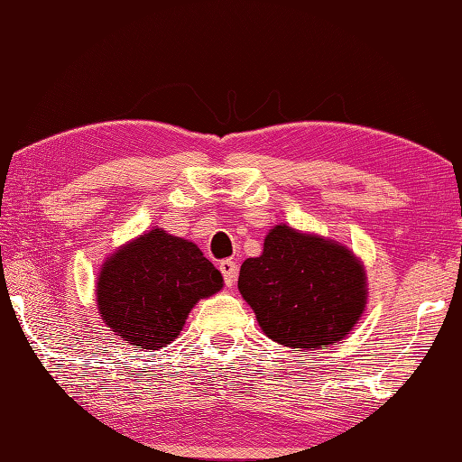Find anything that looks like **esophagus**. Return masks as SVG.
Returning a JSON list of instances; mask_svg holds the SVG:
<instances>
[{"mask_svg":"<svg viewBox=\"0 0 462 462\" xmlns=\"http://www.w3.org/2000/svg\"><path fill=\"white\" fill-rule=\"evenodd\" d=\"M218 268H220V273H222V276H224L226 286L232 288L234 284H236V278H238V266H236V262L222 260Z\"/></svg>","mask_w":462,"mask_h":462,"instance_id":"obj_1","label":"esophagus"}]
</instances>
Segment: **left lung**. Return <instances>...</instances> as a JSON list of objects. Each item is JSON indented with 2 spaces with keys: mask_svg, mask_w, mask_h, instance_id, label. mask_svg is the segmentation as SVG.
Returning a JSON list of instances; mask_svg holds the SVG:
<instances>
[{
  "mask_svg": "<svg viewBox=\"0 0 462 462\" xmlns=\"http://www.w3.org/2000/svg\"><path fill=\"white\" fill-rule=\"evenodd\" d=\"M238 291L278 345L320 350L346 338L366 310L363 260L345 244L276 224L256 258L240 266Z\"/></svg>",
  "mask_w": 462,
  "mask_h": 462,
  "instance_id": "left-lung-1",
  "label": "left lung"
}]
</instances>
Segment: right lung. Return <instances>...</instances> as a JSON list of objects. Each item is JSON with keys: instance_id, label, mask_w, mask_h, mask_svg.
Listing matches in <instances>:
<instances>
[{"instance_id": "obj_1", "label": "right lung", "mask_w": 462, "mask_h": 462, "mask_svg": "<svg viewBox=\"0 0 462 462\" xmlns=\"http://www.w3.org/2000/svg\"><path fill=\"white\" fill-rule=\"evenodd\" d=\"M222 286L220 270L194 242L152 228L104 260L96 306L116 337L152 352L174 342L196 302Z\"/></svg>"}]
</instances>
